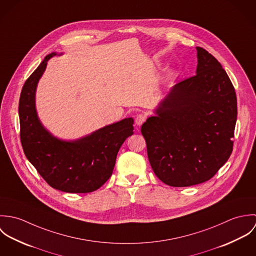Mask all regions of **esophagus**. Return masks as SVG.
Returning a JSON list of instances; mask_svg holds the SVG:
<instances>
[{"mask_svg": "<svg viewBox=\"0 0 256 256\" xmlns=\"http://www.w3.org/2000/svg\"><path fill=\"white\" fill-rule=\"evenodd\" d=\"M146 115L145 114H138L135 118V123L137 126H141L146 121Z\"/></svg>", "mask_w": 256, "mask_h": 256, "instance_id": "obj_1", "label": "esophagus"}]
</instances>
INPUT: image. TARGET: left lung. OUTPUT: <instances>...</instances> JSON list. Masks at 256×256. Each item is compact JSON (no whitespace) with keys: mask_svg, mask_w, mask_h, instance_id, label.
<instances>
[{"mask_svg":"<svg viewBox=\"0 0 256 256\" xmlns=\"http://www.w3.org/2000/svg\"><path fill=\"white\" fill-rule=\"evenodd\" d=\"M196 50V74L174 86L141 128L154 174L174 187L209 180L232 152L234 86L214 56Z\"/></svg>","mask_w":256,"mask_h":256,"instance_id":"8db88e82","label":"left lung"}]
</instances>
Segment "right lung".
Masks as SVG:
<instances>
[{"instance_id":"1","label":"right lung","mask_w":256,"mask_h":256,"mask_svg":"<svg viewBox=\"0 0 256 256\" xmlns=\"http://www.w3.org/2000/svg\"><path fill=\"white\" fill-rule=\"evenodd\" d=\"M56 55L62 53L47 55L22 90V146L28 160L51 187L68 193L92 192L111 176L120 146L134 133V119L124 118L76 140H63L51 134L38 117L36 94L47 62Z\"/></svg>"}]
</instances>
